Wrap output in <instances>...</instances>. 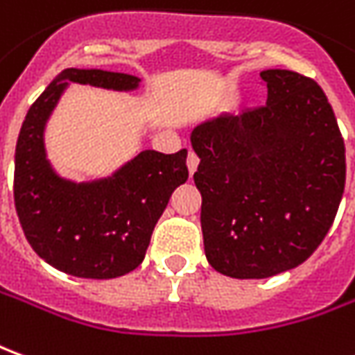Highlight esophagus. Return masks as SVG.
<instances>
[{"label":"esophagus","mask_w":355,"mask_h":355,"mask_svg":"<svg viewBox=\"0 0 355 355\" xmlns=\"http://www.w3.org/2000/svg\"><path fill=\"white\" fill-rule=\"evenodd\" d=\"M186 165H188V173L194 175L196 171H198V165H200V157L194 152H190L188 153V159H186Z\"/></svg>","instance_id":"obj_1"}]
</instances>
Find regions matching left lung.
Wrapping results in <instances>:
<instances>
[{
	"mask_svg": "<svg viewBox=\"0 0 355 355\" xmlns=\"http://www.w3.org/2000/svg\"><path fill=\"white\" fill-rule=\"evenodd\" d=\"M267 105L198 125L205 257L232 279H267L304 263L338 211L346 155L321 86L284 69L261 71Z\"/></svg>",
	"mask_w": 355,
	"mask_h": 355,
	"instance_id": "1",
	"label": "left lung"
}]
</instances>
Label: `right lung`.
Masks as SVG:
<instances>
[{"mask_svg": "<svg viewBox=\"0 0 355 355\" xmlns=\"http://www.w3.org/2000/svg\"><path fill=\"white\" fill-rule=\"evenodd\" d=\"M138 90L135 74L65 69L28 109L15 150V207L32 250L80 279H115L144 261L175 188L188 180L186 150H142L111 177L74 182L48 159L44 132L69 84Z\"/></svg>", "mask_w": 355, "mask_h": 355, "instance_id": "right-lung-1", "label": "right lung"}]
</instances>
